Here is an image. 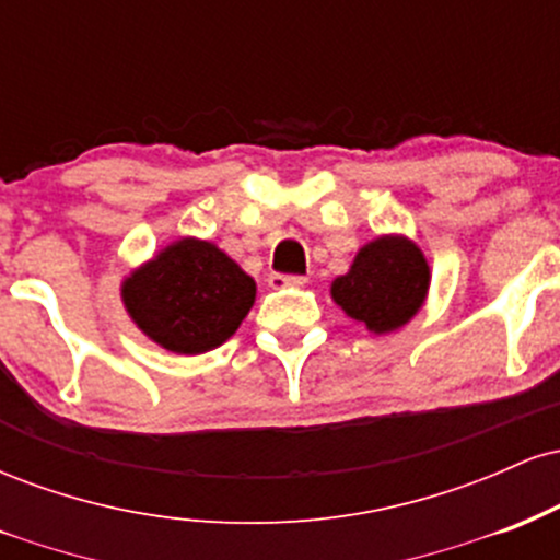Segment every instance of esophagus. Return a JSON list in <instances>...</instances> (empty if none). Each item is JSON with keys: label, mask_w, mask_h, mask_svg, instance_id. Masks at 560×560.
<instances>
[{"label": "esophagus", "mask_w": 560, "mask_h": 560, "mask_svg": "<svg viewBox=\"0 0 560 560\" xmlns=\"http://www.w3.org/2000/svg\"><path fill=\"white\" fill-rule=\"evenodd\" d=\"M268 284H271L273 289L305 287L307 279H305V276H298V273H271V279H268Z\"/></svg>", "instance_id": "esophagus-1"}]
</instances>
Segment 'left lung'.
<instances>
[{"mask_svg": "<svg viewBox=\"0 0 560 560\" xmlns=\"http://www.w3.org/2000/svg\"><path fill=\"white\" fill-rule=\"evenodd\" d=\"M429 289L421 249L402 236H378L355 255L350 273L331 284V298L350 318L384 334L419 313Z\"/></svg>", "mask_w": 560, "mask_h": 560, "instance_id": "8db88e82", "label": "left lung"}]
</instances>
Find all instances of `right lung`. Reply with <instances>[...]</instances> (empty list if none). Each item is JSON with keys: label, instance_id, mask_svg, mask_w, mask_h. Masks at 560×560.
<instances>
[{"label": "right lung", "instance_id": "obj_1", "mask_svg": "<svg viewBox=\"0 0 560 560\" xmlns=\"http://www.w3.org/2000/svg\"><path fill=\"white\" fill-rule=\"evenodd\" d=\"M137 326L165 350L199 355L240 329L255 281L210 242L182 240L124 281Z\"/></svg>", "mask_w": 560, "mask_h": 560}]
</instances>
